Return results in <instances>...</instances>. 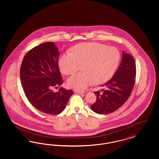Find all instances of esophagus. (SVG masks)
Here are the masks:
<instances>
[{
    "instance_id": "esophagus-1",
    "label": "esophagus",
    "mask_w": 159,
    "mask_h": 159,
    "mask_svg": "<svg viewBox=\"0 0 159 159\" xmlns=\"http://www.w3.org/2000/svg\"><path fill=\"white\" fill-rule=\"evenodd\" d=\"M75 92L77 93H83L84 92V91H79V90H75Z\"/></svg>"
}]
</instances>
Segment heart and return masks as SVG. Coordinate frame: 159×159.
I'll use <instances>...</instances> for the list:
<instances>
[{
    "label": "heart",
    "mask_w": 159,
    "mask_h": 159,
    "mask_svg": "<svg viewBox=\"0 0 159 159\" xmlns=\"http://www.w3.org/2000/svg\"><path fill=\"white\" fill-rule=\"evenodd\" d=\"M120 60V53L115 47L98 43H84L72 48V52L61 57L59 66L64 75H72L80 68L83 71L69 77L68 86L79 90L95 82L102 83L113 75Z\"/></svg>",
    "instance_id": "1"
}]
</instances>
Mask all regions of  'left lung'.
I'll list each match as a JSON object with an SVG mask.
<instances>
[{
    "label": "left lung",
    "instance_id": "1",
    "mask_svg": "<svg viewBox=\"0 0 159 159\" xmlns=\"http://www.w3.org/2000/svg\"><path fill=\"white\" fill-rule=\"evenodd\" d=\"M136 65L132 55L123 52L121 63L112 78L105 84L102 91L95 92V102L92 110L100 114L111 113L123 106L134 89Z\"/></svg>",
    "mask_w": 159,
    "mask_h": 159
}]
</instances>
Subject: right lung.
Here are the masks:
<instances>
[{
  "instance_id": "right-lung-1",
  "label": "right lung",
  "mask_w": 159,
  "mask_h": 159,
  "mask_svg": "<svg viewBox=\"0 0 159 159\" xmlns=\"http://www.w3.org/2000/svg\"><path fill=\"white\" fill-rule=\"evenodd\" d=\"M60 52L52 42L35 46L26 53L20 68V79L25 95L39 111L58 114L65 108L72 90L61 87L63 83L58 67Z\"/></svg>"
}]
</instances>
